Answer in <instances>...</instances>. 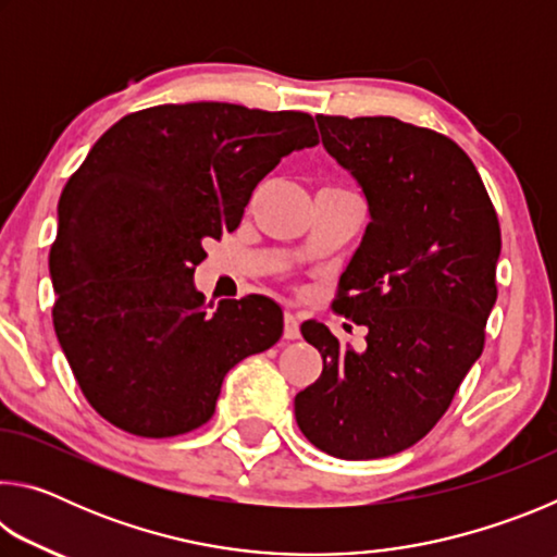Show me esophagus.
Here are the masks:
<instances>
[{
	"label": "esophagus",
	"mask_w": 557,
	"mask_h": 557,
	"mask_svg": "<svg viewBox=\"0 0 557 557\" xmlns=\"http://www.w3.org/2000/svg\"><path fill=\"white\" fill-rule=\"evenodd\" d=\"M285 338L287 342H295V338H299V317L292 312H285Z\"/></svg>",
	"instance_id": "obj_1"
}]
</instances>
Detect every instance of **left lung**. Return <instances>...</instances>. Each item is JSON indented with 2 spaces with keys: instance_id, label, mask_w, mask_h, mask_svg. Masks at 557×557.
<instances>
[{
  "instance_id": "left-lung-1",
  "label": "left lung",
  "mask_w": 557,
  "mask_h": 557,
  "mask_svg": "<svg viewBox=\"0 0 557 557\" xmlns=\"http://www.w3.org/2000/svg\"><path fill=\"white\" fill-rule=\"evenodd\" d=\"M317 122L369 201L371 223L332 301L369 334L354 351L324 324H301L324 371L297 393L295 418L326 455L391 457L437 425L484 351L502 228L455 139L383 115Z\"/></svg>"
}]
</instances>
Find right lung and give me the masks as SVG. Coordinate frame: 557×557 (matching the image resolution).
<instances>
[{
    "label": "right lung",
    "instance_id": "obj_1",
    "mask_svg": "<svg viewBox=\"0 0 557 557\" xmlns=\"http://www.w3.org/2000/svg\"><path fill=\"white\" fill-rule=\"evenodd\" d=\"M317 143L307 112L186 102L129 112L92 145L63 186L49 270L55 336L100 418L184 435L211 420L235 363L277 344L275 301L209 312L194 270L280 159Z\"/></svg>",
    "mask_w": 557,
    "mask_h": 557
}]
</instances>
